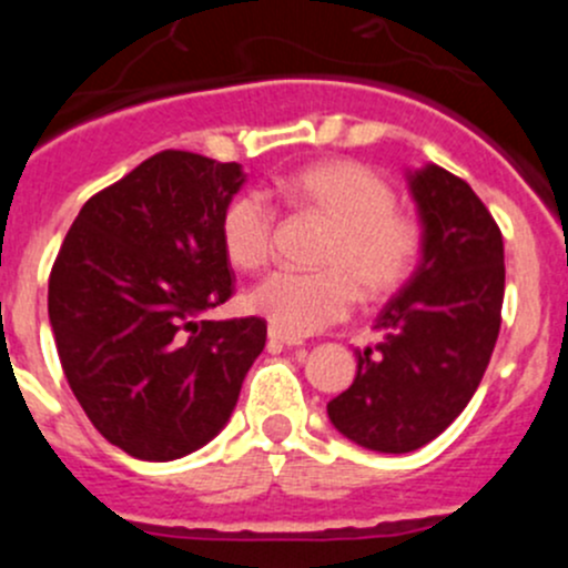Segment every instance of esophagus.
I'll return each mask as SVG.
<instances>
[{"label":"esophagus","instance_id":"1","mask_svg":"<svg viewBox=\"0 0 568 568\" xmlns=\"http://www.w3.org/2000/svg\"><path fill=\"white\" fill-rule=\"evenodd\" d=\"M268 341L272 343H280V346H302V341L300 337H294V335H285V332H280V329H274V326H268Z\"/></svg>","mask_w":568,"mask_h":568}]
</instances>
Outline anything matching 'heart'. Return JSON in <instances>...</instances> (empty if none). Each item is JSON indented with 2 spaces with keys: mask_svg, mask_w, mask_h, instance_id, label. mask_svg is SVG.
I'll use <instances>...</instances> for the list:
<instances>
[{
  "mask_svg": "<svg viewBox=\"0 0 568 568\" xmlns=\"http://www.w3.org/2000/svg\"><path fill=\"white\" fill-rule=\"evenodd\" d=\"M285 194L332 225L318 255L324 272H274L247 294L252 313L285 335H313L348 318L357 296L385 302L412 274L420 227L395 209V192L379 173L352 159L311 164L285 181ZM222 247L233 266L257 272L274 255L277 211L266 194H236L222 211Z\"/></svg>",
  "mask_w": 568,
  "mask_h": 568,
  "instance_id": "heart-1",
  "label": "heart"
}]
</instances>
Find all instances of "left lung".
<instances>
[{
    "label": "left lung",
    "instance_id": "obj_1",
    "mask_svg": "<svg viewBox=\"0 0 568 568\" xmlns=\"http://www.w3.org/2000/svg\"><path fill=\"white\" fill-rule=\"evenodd\" d=\"M423 255L357 352V376L326 404L332 426L379 454H409L445 432L473 393L500 335L503 233L467 181L437 164L409 173Z\"/></svg>",
    "mask_w": 568,
    "mask_h": 568
}]
</instances>
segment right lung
<instances>
[{
  "mask_svg": "<svg viewBox=\"0 0 568 568\" xmlns=\"http://www.w3.org/2000/svg\"><path fill=\"white\" fill-rule=\"evenodd\" d=\"M242 164L162 151L101 189L49 274V321L73 395L101 437L170 462L222 432L266 321H209L233 296L222 211Z\"/></svg>",
  "mask_w": 568,
  "mask_h": 568,
  "instance_id": "obj_1",
  "label": "right lung"
}]
</instances>
